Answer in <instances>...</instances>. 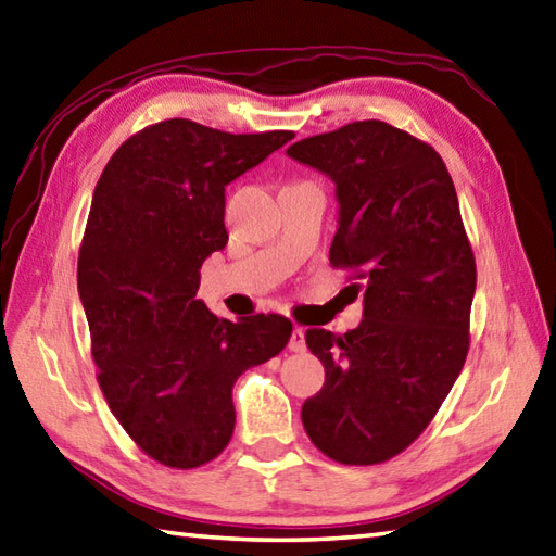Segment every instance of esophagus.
Listing matches in <instances>:
<instances>
[{
    "label": "esophagus",
    "instance_id": "esophagus-1",
    "mask_svg": "<svg viewBox=\"0 0 556 556\" xmlns=\"http://www.w3.org/2000/svg\"><path fill=\"white\" fill-rule=\"evenodd\" d=\"M290 352H306V338H304V328H294L292 336H290V342H288Z\"/></svg>",
    "mask_w": 556,
    "mask_h": 556
}]
</instances>
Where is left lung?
<instances>
[{
  "label": "left lung",
  "mask_w": 556,
  "mask_h": 556,
  "mask_svg": "<svg viewBox=\"0 0 556 556\" xmlns=\"http://www.w3.org/2000/svg\"><path fill=\"white\" fill-rule=\"evenodd\" d=\"M288 156L336 182L330 262L364 280L359 326L306 330L326 382L302 424L340 464L388 462L433 421L466 362L476 258L454 182L433 147L382 121L314 135Z\"/></svg>",
  "instance_id": "left-lung-1"
}]
</instances>
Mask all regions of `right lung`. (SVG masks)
Segmentation results:
<instances>
[{
  "label": "right lung",
  "instance_id": "add662e5",
  "mask_svg": "<svg viewBox=\"0 0 556 556\" xmlns=\"http://www.w3.org/2000/svg\"><path fill=\"white\" fill-rule=\"evenodd\" d=\"M292 138L170 118L123 142L97 180L78 254L97 380L159 464L194 468L224 452L236 428L232 386L292 336L286 316L232 324L194 298L204 258L228 242L226 185Z\"/></svg>",
  "mask_w": 556,
  "mask_h": 556
}]
</instances>
